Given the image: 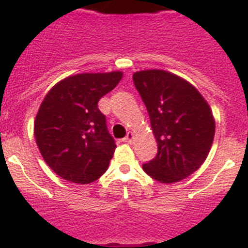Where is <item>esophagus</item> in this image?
Segmentation results:
<instances>
[{
    "label": "esophagus",
    "instance_id": "esophagus-1",
    "mask_svg": "<svg viewBox=\"0 0 248 248\" xmlns=\"http://www.w3.org/2000/svg\"><path fill=\"white\" fill-rule=\"evenodd\" d=\"M134 139H135V135H134L132 132H127V135H126V138L124 139V143L131 144L132 141H134Z\"/></svg>",
    "mask_w": 248,
    "mask_h": 248
}]
</instances>
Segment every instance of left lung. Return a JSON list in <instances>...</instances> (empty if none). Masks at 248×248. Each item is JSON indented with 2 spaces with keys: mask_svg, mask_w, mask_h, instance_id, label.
<instances>
[{
  "mask_svg": "<svg viewBox=\"0 0 248 248\" xmlns=\"http://www.w3.org/2000/svg\"><path fill=\"white\" fill-rule=\"evenodd\" d=\"M148 114L158 152L143 170L155 180L172 184L200 169L215 136L212 110L188 81L162 69L132 76Z\"/></svg>",
  "mask_w": 248,
  "mask_h": 248,
  "instance_id": "left-lung-1",
  "label": "left lung"
}]
</instances>
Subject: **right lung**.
<instances>
[{"label": "right lung", "mask_w": 248, "mask_h": 248, "mask_svg": "<svg viewBox=\"0 0 248 248\" xmlns=\"http://www.w3.org/2000/svg\"><path fill=\"white\" fill-rule=\"evenodd\" d=\"M122 72L79 73L56 83L41 103L34 138L48 167L64 180L90 184L108 169L116 143L97 101Z\"/></svg>", "instance_id": "right-lung-1"}]
</instances>
